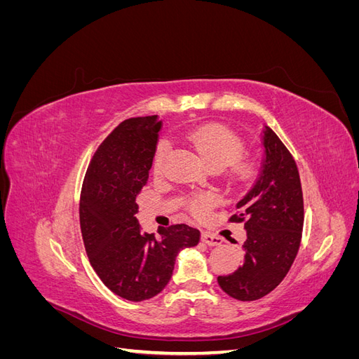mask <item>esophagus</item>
<instances>
[{
    "mask_svg": "<svg viewBox=\"0 0 359 359\" xmlns=\"http://www.w3.org/2000/svg\"><path fill=\"white\" fill-rule=\"evenodd\" d=\"M201 241H202L203 244H206V245H210V247L220 245V244L223 243V240H222L220 236L211 235V233H208V232H202V235H201Z\"/></svg>",
    "mask_w": 359,
    "mask_h": 359,
    "instance_id": "1",
    "label": "esophagus"
}]
</instances>
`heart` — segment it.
<instances>
[{
  "mask_svg": "<svg viewBox=\"0 0 359 359\" xmlns=\"http://www.w3.org/2000/svg\"><path fill=\"white\" fill-rule=\"evenodd\" d=\"M182 137L190 144L202 158L208 163L211 169H224L233 165L245 154L244 139L235 133L233 130L220 124H206L199 126L184 132ZM169 151V144L166 140H160L156 147L153 158V166L158 170L165 161ZM214 196H202L193 201V210L202 212L205 208L214 203Z\"/></svg>",
  "mask_w": 359,
  "mask_h": 359,
  "instance_id": "b5f03b06",
  "label": "heart"
}]
</instances>
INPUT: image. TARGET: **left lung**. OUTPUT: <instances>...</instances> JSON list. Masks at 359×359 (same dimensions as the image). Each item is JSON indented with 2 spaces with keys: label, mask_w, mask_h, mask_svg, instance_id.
I'll return each mask as SVG.
<instances>
[{
  "label": "left lung",
  "mask_w": 359,
  "mask_h": 359,
  "mask_svg": "<svg viewBox=\"0 0 359 359\" xmlns=\"http://www.w3.org/2000/svg\"><path fill=\"white\" fill-rule=\"evenodd\" d=\"M262 169L231 222H244V262L235 273L217 278L227 295L256 301L274 290L297 257L304 203L298 168L287 148L269 127L262 130Z\"/></svg>",
  "instance_id": "obj_1"
}]
</instances>
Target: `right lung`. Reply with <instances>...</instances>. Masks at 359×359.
<instances>
[{"label": "right lung", "mask_w": 359, "mask_h": 359, "mask_svg": "<svg viewBox=\"0 0 359 359\" xmlns=\"http://www.w3.org/2000/svg\"><path fill=\"white\" fill-rule=\"evenodd\" d=\"M161 121L130 118L107 136L86 170L79 219L97 276L115 295L140 302L166 287L181 250L198 245L199 231L173 224L158 235L140 231L136 199L147 184Z\"/></svg>", "instance_id": "add662e5"}]
</instances>
